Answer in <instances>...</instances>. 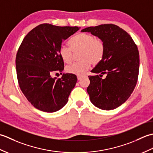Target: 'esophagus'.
Segmentation results:
<instances>
[{
  "instance_id": "34e87169",
  "label": "esophagus",
  "mask_w": 153,
  "mask_h": 153,
  "mask_svg": "<svg viewBox=\"0 0 153 153\" xmlns=\"http://www.w3.org/2000/svg\"><path fill=\"white\" fill-rule=\"evenodd\" d=\"M82 76H80V75H78V76H77V79H78V80H80L81 78H82Z\"/></svg>"
}]
</instances>
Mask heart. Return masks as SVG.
I'll list each match as a JSON object with an SVG mask.
<instances>
[{"label":"heart","instance_id":"obj_1","mask_svg":"<svg viewBox=\"0 0 153 153\" xmlns=\"http://www.w3.org/2000/svg\"><path fill=\"white\" fill-rule=\"evenodd\" d=\"M71 49L62 46L59 50L61 59L65 63L72 60L73 52L81 51V61L74 62L66 67L68 74L82 75L88 70L91 64L94 66L99 64L103 59L105 54V45L104 41L92 34L79 33L71 38L69 41Z\"/></svg>","mask_w":153,"mask_h":153}]
</instances>
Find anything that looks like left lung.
Returning a JSON list of instances; mask_svg holds the SVG:
<instances>
[{
	"label": "left lung",
	"instance_id": "left-lung-1",
	"mask_svg": "<svg viewBox=\"0 0 153 153\" xmlns=\"http://www.w3.org/2000/svg\"><path fill=\"white\" fill-rule=\"evenodd\" d=\"M82 31L90 32L105 45L103 59L91 71L97 75L88 76L90 84L87 91L91 102L105 110L118 108L129 99L137 82L139 54L137 45L126 31L114 24L89 27ZM103 74H107L105 79L101 78Z\"/></svg>",
	"mask_w": 153,
	"mask_h": 153
}]
</instances>
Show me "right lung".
I'll use <instances>...</instances> for the list:
<instances>
[{"label": "right lung", "mask_w": 153, "mask_h": 153, "mask_svg": "<svg viewBox=\"0 0 153 153\" xmlns=\"http://www.w3.org/2000/svg\"><path fill=\"white\" fill-rule=\"evenodd\" d=\"M79 30L77 26L43 24L31 30L22 41L16 57L18 84L37 109L54 112L67 103L77 76L63 74L60 78H53L51 74L62 72L64 64L59 54L62 43Z\"/></svg>", "instance_id": "obj_1"}]
</instances>
